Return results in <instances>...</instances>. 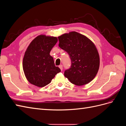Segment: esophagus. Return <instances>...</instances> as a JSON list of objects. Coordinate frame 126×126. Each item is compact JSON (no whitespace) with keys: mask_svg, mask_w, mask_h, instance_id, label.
Listing matches in <instances>:
<instances>
[{"mask_svg":"<svg viewBox=\"0 0 126 126\" xmlns=\"http://www.w3.org/2000/svg\"><path fill=\"white\" fill-rule=\"evenodd\" d=\"M59 68L60 69V70L62 71L63 70V65H62V64H61V65H59Z\"/></svg>","mask_w":126,"mask_h":126,"instance_id":"esophagus-1","label":"esophagus"}]
</instances>
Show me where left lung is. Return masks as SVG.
<instances>
[{
    "label": "left lung",
    "mask_w": 126,
    "mask_h": 126,
    "mask_svg": "<svg viewBox=\"0 0 126 126\" xmlns=\"http://www.w3.org/2000/svg\"><path fill=\"white\" fill-rule=\"evenodd\" d=\"M58 39L59 47L68 52L71 60L70 69L64 72L65 77L77 86L92 81L100 65L99 55L93 42L76 32L64 33Z\"/></svg>",
    "instance_id": "obj_1"
}]
</instances>
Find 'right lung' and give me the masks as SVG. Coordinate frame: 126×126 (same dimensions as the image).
Wrapping results in <instances>:
<instances>
[{
	"label": "right lung",
	"mask_w": 126,
	"mask_h": 126,
	"mask_svg": "<svg viewBox=\"0 0 126 126\" xmlns=\"http://www.w3.org/2000/svg\"><path fill=\"white\" fill-rule=\"evenodd\" d=\"M58 41L56 37L40 35L32 40L25 52L22 67L27 80L38 87L50 83L55 75L60 72L50 55Z\"/></svg>",
	"instance_id": "right-lung-1"
}]
</instances>
